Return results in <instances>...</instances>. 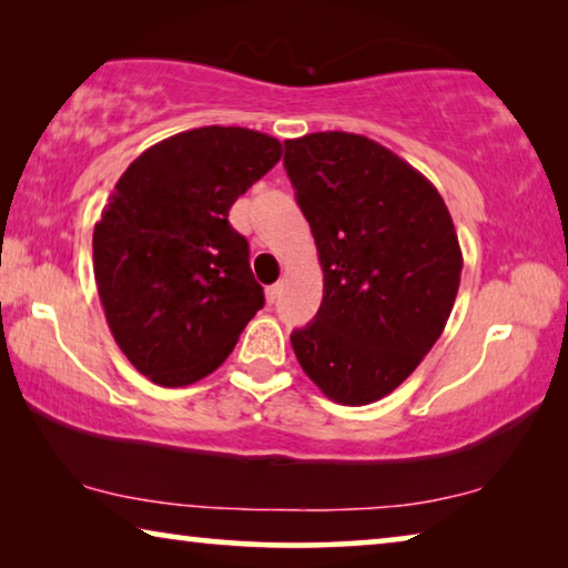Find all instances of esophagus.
I'll return each mask as SVG.
<instances>
[{
	"label": "esophagus",
	"mask_w": 568,
	"mask_h": 568,
	"mask_svg": "<svg viewBox=\"0 0 568 568\" xmlns=\"http://www.w3.org/2000/svg\"><path fill=\"white\" fill-rule=\"evenodd\" d=\"M281 291H283V285H281V283L267 285V287H265V297H267V303H275L277 297H281Z\"/></svg>",
	"instance_id": "1"
}]
</instances>
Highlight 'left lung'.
Here are the masks:
<instances>
[{
	"instance_id": "left-lung-1",
	"label": "left lung",
	"mask_w": 568,
	"mask_h": 568,
	"mask_svg": "<svg viewBox=\"0 0 568 568\" xmlns=\"http://www.w3.org/2000/svg\"><path fill=\"white\" fill-rule=\"evenodd\" d=\"M285 170L323 267V303L291 343L305 376L343 406L396 390L446 328L458 235L438 190L353 132L285 140Z\"/></svg>"
}]
</instances>
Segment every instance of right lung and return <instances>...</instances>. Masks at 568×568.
Segmentation results:
<instances>
[{
    "label": "right lung",
    "mask_w": 568,
    "mask_h": 568,
    "mask_svg": "<svg viewBox=\"0 0 568 568\" xmlns=\"http://www.w3.org/2000/svg\"><path fill=\"white\" fill-rule=\"evenodd\" d=\"M283 155L247 128L187 130L122 172L92 235L110 331L142 376L165 388L213 373L265 303L230 207Z\"/></svg>",
    "instance_id": "right-lung-1"
}]
</instances>
